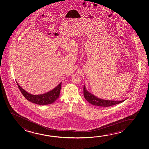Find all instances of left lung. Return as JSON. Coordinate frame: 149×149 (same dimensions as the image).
Wrapping results in <instances>:
<instances>
[{
    "label": "left lung",
    "mask_w": 149,
    "mask_h": 149,
    "mask_svg": "<svg viewBox=\"0 0 149 149\" xmlns=\"http://www.w3.org/2000/svg\"><path fill=\"white\" fill-rule=\"evenodd\" d=\"M83 93L85 99L92 105L100 107H111L114 105L120 103H122L125 100L122 101H111V100H106L99 99L93 95V94L87 91L85 85L83 87Z\"/></svg>",
    "instance_id": "1"
}]
</instances>
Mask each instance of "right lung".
<instances>
[{
    "mask_svg": "<svg viewBox=\"0 0 149 149\" xmlns=\"http://www.w3.org/2000/svg\"><path fill=\"white\" fill-rule=\"evenodd\" d=\"M17 84L22 95L24 96V98L27 100L35 104L42 105L52 104L56 101V99H58L60 96L62 83H60V84L58 85L56 88H54L51 91L40 95H33L27 93V91H25L24 89H22V88L17 83Z\"/></svg>",
    "mask_w": 149,
    "mask_h": 149,
    "instance_id": "obj_1",
    "label": "right lung"
}]
</instances>
